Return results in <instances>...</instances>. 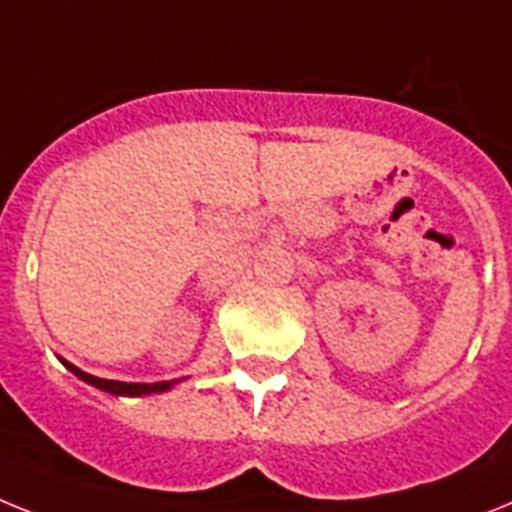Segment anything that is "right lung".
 <instances>
[{
	"mask_svg": "<svg viewBox=\"0 0 512 512\" xmlns=\"http://www.w3.org/2000/svg\"><path fill=\"white\" fill-rule=\"evenodd\" d=\"M67 364V362H64ZM70 372H75L80 380L90 382V385H96V388L106 390V393H114V395H148V393H163V390H169L176 380L169 382H117V380H103V377H93L83 369H77L75 364H67Z\"/></svg>",
	"mask_w": 512,
	"mask_h": 512,
	"instance_id": "add662e5",
	"label": "right lung"
}]
</instances>
